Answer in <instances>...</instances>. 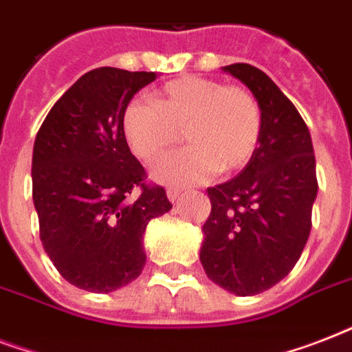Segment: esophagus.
I'll use <instances>...</instances> for the list:
<instances>
[{"label": "esophagus", "mask_w": 352, "mask_h": 352, "mask_svg": "<svg viewBox=\"0 0 352 352\" xmlns=\"http://www.w3.org/2000/svg\"><path fill=\"white\" fill-rule=\"evenodd\" d=\"M166 193H168V199H170L171 203H175V201H179V197H181L182 190H179V188H175V186H170Z\"/></svg>", "instance_id": "obj_1"}]
</instances>
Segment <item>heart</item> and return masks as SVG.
<instances>
[{"label": "heart", "instance_id": "heart-1", "mask_svg": "<svg viewBox=\"0 0 352 352\" xmlns=\"http://www.w3.org/2000/svg\"><path fill=\"white\" fill-rule=\"evenodd\" d=\"M124 135L140 159L155 160L181 140L190 146L153 166L164 182L206 181L215 171L239 170L261 138V104L243 85L182 76L153 93V102L131 100L124 111Z\"/></svg>", "mask_w": 352, "mask_h": 352}]
</instances>
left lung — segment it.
I'll return each instance as SVG.
<instances>
[{"label":"left lung","mask_w":352,"mask_h":352,"mask_svg":"<svg viewBox=\"0 0 352 352\" xmlns=\"http://www.w3.org/2000/svg\"><path fill=\"white\" fill-rule=\"evenodd\" d=\"M261 104L259 146L245 170L208 188L201 263L214 283L254 296L279 283L305 248L316 201V159L309 127L267 74L248 63L223 67Z\"/></svg>","instance_id":"left-lung-1"}]
</instances>
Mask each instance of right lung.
Masks as SVG:
<instances>
[{
  "instance_id": "obj_1",
  "label": "right lung",
  "mask_w": 352,
  "mask_h": 352,
  "mask_svg": "<svg viewBox=\"0 0 352 352\" xmlns=\"http://www.w3.org/2000/svg\"><path fill=\"white\" fill-rule=\"evenodd\" d=\"M157 78L146 71L93 69L52 106L36 135L32 199L47 256L69 283L107 294L146 265L142 237L171 210L129 151L124 111Z\"/></svg>"
}]
</instances>
